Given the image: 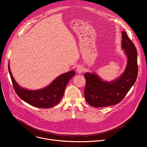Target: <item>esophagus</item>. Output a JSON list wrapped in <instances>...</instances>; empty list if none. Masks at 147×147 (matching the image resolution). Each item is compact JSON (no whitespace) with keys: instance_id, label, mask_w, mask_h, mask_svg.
I'll return each instance as SVG.
<instances>
[{"instance_id":"esophagus-1","label":"esophagus","mask_w":147,"mask_h":147,"mask_svg":"<svg viewBox=\"0 0 147 147\" xmlns=\"http://www.w3.org/2000/svg\"><path fill=\"white\" fill-rule=\"evenodd\" d=\"M77 71L78 73H83V71H84V67L82 66V65H79V66H78V67L77 68Z\"/></svg>"}]
</instances>
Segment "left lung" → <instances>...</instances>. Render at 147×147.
Segmentation results:
<instances>
[{
    "label": "left lung",
    "mask_w": 147,
    "mask_h": 147,
    "mask_svg": "<svg viewBox=\"0 0 147 147\" xmlns=\"http://www.w3.org/2000/svg\"><path fill=\"white\" fill-rule=\"evenodd\" d=\"M121 47L128 59L123 74L111 82H104L95 73H86L84 97L94 107H105L118 104L134 84L138 76L137 51L125 32H122Z\"/></svg>",
    "instance_id": "1"
}]
</instances>
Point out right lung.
<instances>
[{
    "label": "right lung",
    "mask_w": 147,
    "mask_h": 147,
    "mask_svg": "<svg viewBox=\"0 0 147 147\" xmlns=\"http://www.w3.org/2000/svg\"><path fill=\"white\" fill-rule=\"evenodd\" d=\"M8 69L10 78L18 96L24 101L38 108L49 109L56 105L63 97L65 87L70 80L74 76V70L61 74L46 87L30 90L21 87L13 77L9 64Z\"/></svg>",
    "instance_id": "right-lung-1"
}]
</instances>
